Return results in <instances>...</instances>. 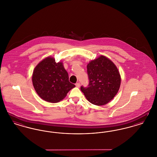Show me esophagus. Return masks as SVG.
I'll list each match as a JSON object with an SVG mask.
<instances>
[{
  "mask_svg": "<svg viewBox=\"0 0 157 157\" xmlns=\"http://www.w3.org/2000/svg\"><path fill=\"white\" fill-rule=\"evenodd\" d=\"M75 85H76V87L79 88V87H80V85H80V83H79V82H78V83H76L75 84Z\"/></svg>",
  "mask_w": 157,
  "mask_h": 157,
  "instance_id": "34e87169",
  "label": "esophagus"
}]
</instances>
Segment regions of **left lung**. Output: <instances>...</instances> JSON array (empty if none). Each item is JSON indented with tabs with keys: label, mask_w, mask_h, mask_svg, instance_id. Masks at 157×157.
Masks as SVG:
<instances>
[{
	"label": "left lung",
	"mask_w": 157,
	"mask_h": 157,
	"mask_svg": "<svg viewBox=\"0 0 157 157\" xmlns=\"http://www.w3.org/2000/svg\"><path fill=\"white\" fill-rule=\"evenodd\" d=\"M90 80L87 87H81L87 100L92 104L104 105L115 97L120 89L121 76L110 59L101 55L87 65Z\"/></svg>",
	"instance_id": "obj_1"
}]
</instances>
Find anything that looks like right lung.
<instances>
[{"instance_id":"1","label":"right lung","mask_w":157,"mask_h":157,"mask_svg":"<svg viewBox=\"0 0 157 157\" xmlns=\"http://www.w3.org/2000/svg\"><path fill=\"white\" fill-rule=\"evenodd\" d=\"M32 83L37 95L42 99L51 103L58 102L75 86L69 81L67 71L62 62L48 56L35 67Z\"/></svg>"}]
</instances>
